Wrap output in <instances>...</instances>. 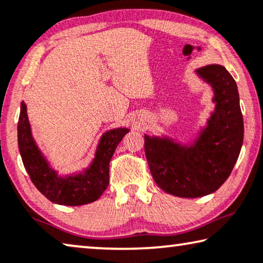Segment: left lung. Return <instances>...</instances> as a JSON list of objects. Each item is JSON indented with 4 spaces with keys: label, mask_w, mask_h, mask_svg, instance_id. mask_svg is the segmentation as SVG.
I'll return each mask as SVG.
<instances>
[{
    "label": "left lung",
    "mask_w": 263,
    "mask_h": 263,
    "mask_svg": "<svg viewBox=\"0 0 263 263\" xmlns=\"http://www.w3.org/2000/svg\"><path fill=\"white\" fill-rule=\"evenodd\" d=\"M196 73L214 91L215 110L190 144L168 136L144 135V152L160 189L181 198L217 191L229 178L243 143V117L237 85L227 68L208 65Z\"/></svg>",
    "instance_id": "1"
}]
</instances>
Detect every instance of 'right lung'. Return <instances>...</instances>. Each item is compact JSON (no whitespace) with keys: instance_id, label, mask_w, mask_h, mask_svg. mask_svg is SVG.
Listing matches in <instances>:
<instances>
[{"instance_id":"add662e5","label":"right lung","mask_w":263,"mask_h":263,"mask_svg":"<svg viewBox=\"0 0 263 263\" xmlns=\"http://www.w3.org/2000/svg\"><path fill=\"white\" fill-rule=\"evenodd\" d=\"M128 132V128L105 132L87 168L79 173L60 176L36 146L30 130L27 106L22 102L17 123L18 151L30 180L48 200L60 205L78 206L92 203L103 195L109 185V162L117 144Z\"/></svg>"}]
</instances>
